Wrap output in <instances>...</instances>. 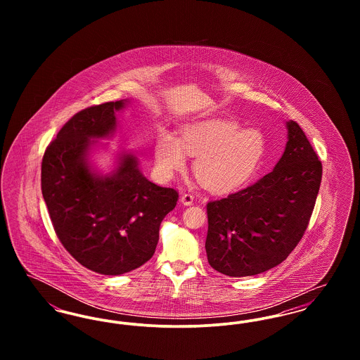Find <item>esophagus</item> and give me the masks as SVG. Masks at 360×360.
I'll list each match as a JSON object with an SVG mask.
<instances>
[{
    "mask_svg": "<svg viewBox=\"0 0 360 360\" xmlns=\"http://www.w3.org/2000/svg\"><path fill=\"white\" fill-rule=\"evenodd\" d=\"M181 202H182L184 205L186 206L193 205V202H194V197H193V194H190V193H184V194L181 195Z\"/></svg>",
    "mask_w": 360,
    "mask_h": 360,
    "instance_id": "esophagus-1",
    "label": "esophagus"
}]
</instances>
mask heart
Returning a JSON list of instances; mask_svg holds the SVG:
<instances>
[{
    "label": "heart",
    "mask_w": 360,
    "mask_h": 360,
    "mask_svg": "<svg viewBox=\"0 0 360 360\" xmlns=\"http://www.w3.org/2000/svg\"><path fill=\"white\" fill-rule=\"evenodd\" d=\"M266 150L264 136L254 128H240L232 120H205L182 129L179 140L162 131L155 141V160L160 175L170 178L195 156L193 172L213 190H229L245 182L257 169Z\"/></svg>",
    "instance_id": "1"
}]
</instances>
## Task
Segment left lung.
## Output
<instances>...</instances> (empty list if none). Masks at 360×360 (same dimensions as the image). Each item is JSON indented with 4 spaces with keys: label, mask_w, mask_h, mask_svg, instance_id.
I'll list each match as a JSON object with an SVG mask.
<instances>
[{
    "label": "left lung",
    "mask_w": 360,
    "mask_h": 360,
    "mask_svg": "<svg viewBox=\"0 0 360 360\" xmlns=\"http://www.w3.org/2000/svg\"><path fill=\"white\" fill-rule=\"evenodd\" d=\"M274 170L206 205V255L228 276H250L282 263L302 239L321 185L323 165L295 121Z\"/></svg>",
    "instance_id": "8db88e82"
}]
</instances>
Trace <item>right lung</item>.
<instances>
[{
	"label": "right lung",
	"instance_id": "1",
	"mask_svg": "<svg viewBox=\"0 0 360 360\" xmlns=\"http://www.w3.org/2000/svg\"><path fill=\"white\" fill-rule=\"evenodd\" d=\"M125 101L93 105L74 115L41 160V193L55 233L71 257L103 275L129 273L154 255L159 226L178 191L150 182L134 155L112 175L90 172V139L109 136Z\"/></svg>",
	"mask_w": 360,
	"mask_h": 360
}]
</instances>
